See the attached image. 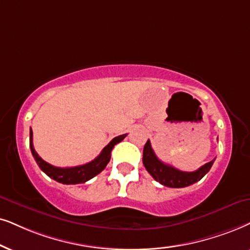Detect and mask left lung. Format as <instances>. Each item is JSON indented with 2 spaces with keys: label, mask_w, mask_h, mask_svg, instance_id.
<instances>
[{
  "label": "left lung",
  "mask_w": 250,
  "mask_h": 250,
  "mask_svg": "<svg viewBox=\"0 0 250 250\" xmlns=\"http://www.w3.org/2000/svg\"><path fill=\"white\" fill-rule=\"evenodd\" d=\"M213 162L214 159L200 167L197 170H194V172H182V170L167 165L162 160L158 159L156 153L151 147L150 141L147 140L144 145L143 164L145 168L156 181L169 188H185L192 185V183L200 181L209 172Z\"/></svg>",
  "instance_id": "8db88e82"
}]
</instances>
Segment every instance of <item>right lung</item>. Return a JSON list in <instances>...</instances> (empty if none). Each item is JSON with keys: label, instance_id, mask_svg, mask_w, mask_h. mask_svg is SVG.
<instances>
[{"label": "right lung", "instance_id": "add662e5", "mask_svg": "<svg viewBox=\"0 0 250 250\" xmlns=\"http://www.w3.org/2000/svg\"><path fill=\"white\" fill-rule=\"evenodd\" d=\"M32 136V129H30L31 152H32L34 159H36L38 166L40 167L41 170L43 173H46L49 178H52L53 180H55V181L60 183H63V185H77V183H84L88 181V180L94 178V176L99 174L105 168L110 160V152H112L114 145L123 141V138L127 136V134L120 135L118 137L113 138L108 143V145H106L103 148L102 153L96 159H93L92 162L85 164V165L75 167H56L46 163L43 159H41L39 154L37 153V151L34 150Z\"/></svg>", "mask_w": 250, "mask_h": 250}]
</instances>
